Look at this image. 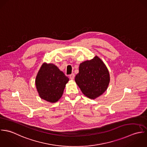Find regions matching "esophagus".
<instances>
[{
    "label": "esophagus",
    "instance_id": "esophagus-1",
    "mask_svg": "<svg viewBox=\"0 0 147 147\" xmlns=\"http://www.w3.org/2000/svg\"><path fill=\"white\" fill-rule=\"evenodd\" d=\"M74 77H75V74H74V73H72V74H70V76H69L70 80H73L74 79Z\"/></svg>",
    "mask_w": 147,
    "mask_h": 147
}]
</instances>
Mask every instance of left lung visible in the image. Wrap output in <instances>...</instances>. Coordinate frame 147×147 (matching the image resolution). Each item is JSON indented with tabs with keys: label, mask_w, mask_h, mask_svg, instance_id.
I'll return each mask as SVG.
<instances>
[{
	"label": "left lung",
	"mask_w": 147,
	"mask_h": 147,
	"mask_svg": "<svg viewBox=\"0 0 147 147\" xmlns=\"http://www.w3.org/2000/svg\"><path fill=\"white\" fill-rule=\"evenodd\" d=\"M75 81L82 93L90 99H95L107 88L110 74L102 61L95 56L80 65Z\"/></svg>",
	"instance_id": "8db88e82"
}]
</instances>
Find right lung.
<instances>
[{
    "instance_id": "right-lung-1",
    "label": "right lung",
    "mask_w": 147,
    "mask_h": 147,
    "mask_svg": "<svg viewBox=\"0 0 147 147\" xmlns=\"http://www.w3.org/2000/svg\"><path fill=\"white\" fill-rule=\"evenodd\" d=\"M69 78L54 64L44 63L36 78V85L41 98L51 103L62 95Z\"/></svg>"
}]
</instances>
